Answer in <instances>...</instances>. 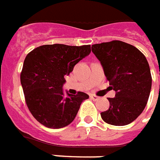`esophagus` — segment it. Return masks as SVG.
<instances>
[{
  "label": "esophagus",
  "instance_id": "obj_1",
  "mask_svg": "<svg viewBox=\"0 0 160 160\" xmlns=\"http://www.w3.org/2000/svg\"><path fill=\"white\" fill-rule=\"evenodd\" d=\"M90 98H92L93 101H98V100H99V99H100V98H99V97H98V96H96V95H93V94H92V95L90 96Z\"/></svg>",
  "mask_w": 160,
  "mask_h": 160
}]
</instances>
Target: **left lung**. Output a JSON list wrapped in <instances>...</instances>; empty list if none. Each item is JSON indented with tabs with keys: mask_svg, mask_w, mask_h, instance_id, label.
<instances>
[{
	"mask_svg": "<svg viewBox=\"0 0 160 160\" xmlns=\"http://www.w3.org/2000/svg\"><path fill=\"white\" fill-rule=\"evenodd\" d=\"M101 62L115 97L108 98L109 108L101 113L104 122L122 126L142 113L149 98L152 76L148 62L132 45L112 41L92 46Z\"/></svg>",
	"mask_w": 160,
	"mask_h": 160,
	"instance_id": "8db88e82",
	"label": "left lung"
}]
</instances>
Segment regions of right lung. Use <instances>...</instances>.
<instances>
[{
	"mask_svg": "<svg viewBox=\"0 0 160 160\" xmlns=\"http://www.w3.org/2000/svg\"><path fill=\"white\" fill-rule=\"evenodd\" d=\"M90 52V45L53 44L36 47L26 56L20 80L27 107L38 122L59 129L74 120L81 102L89 96L78 92L76 95L67 92L65 97L64 77Z\"/></svg>",
	"mask_w": 160,
	"mask_h": 160,
	"instance_id": "obj_1",
	"label": "right lung"
}]
</instances>
